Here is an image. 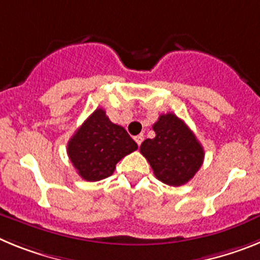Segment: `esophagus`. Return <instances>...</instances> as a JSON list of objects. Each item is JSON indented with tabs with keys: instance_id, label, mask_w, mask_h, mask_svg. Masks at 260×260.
<instances>
[{
	"instance_id": "34e87169",
	"label": "esophagus",
	"mask_w": 260,
	"mask_h": 260,
	"mask_svg": "<svg viewBox=\"0 0 260 260\" xmlns=\"http://www.w3.org/2000/svg\"><path fill=\"white\" fill-rule=\"evenodd\" d=\"M134 139H135V142H137L138 146H141L142 142H143V139H144V135L143 134H139V135H137V137H135Z\"/></svg>"
}]
</instances>
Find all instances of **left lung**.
Listing matches in <instances>:
<instances>
[{"instance_id":"8db88e82","label":"left lung","mask_w":260,"mask_h":260,"mask_svg":"<svg viewBox=\"0 0 260 260\" xmlns=\"http://www.w3.org/2000/svg\"><path fill=\"white\" fill-rule=\"evenodd\" d=\"M152 127L156 137L142 143V155L148 160L157 180L169 186L185 185L203 164V147L173 113L161 114Z\"/></svg>"}]
</instances>
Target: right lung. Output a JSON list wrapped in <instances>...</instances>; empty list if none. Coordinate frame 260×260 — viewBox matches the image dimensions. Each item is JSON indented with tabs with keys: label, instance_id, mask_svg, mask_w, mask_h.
Segmentation results:
<instances>
[{
	"label": "right lung",
	"instance_id": "1",
	"mask_svg": "<svg viewBox=\"0 0 260 260\" xmlns=\"http://www.w3.org/2000/svg\"><path fill=\"white\" fill-rule=\"evenodd\" d=\"M137 148L125 128L112 122L99 108L71 137L68 155L78 174L93 182L112 176L117 162Z\"/></svg>",
	"mask_w": 260,
	"mask_h": 260
}]
</instances>
